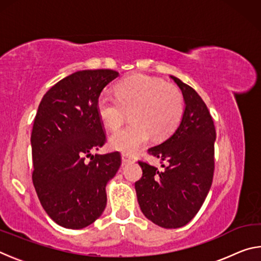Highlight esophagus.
<instances>
[{"label": "esophagus", "mask_w": 261, "mask_h": 261, "mask_svg": "<svg viewBox=\"0 0 261 261\" xmlns=\"http://www.w3.org/2000/svg\"><path fill=\"white\" fill-rule=\"evenodd\" d=\"M131 160H132L131 156H127L126 154H122V162L123 163H127V162H130Z\"/></svg>", "instance_id": "esophagus-1"}]
</instances>
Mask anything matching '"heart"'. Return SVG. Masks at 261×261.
<instances>
[{"instance_id": "1", "label": "heart", "mask_w": 261, "mask_h": 261, "mask_svg": "<svg viewBox=\"0 0 261 261\" xmlns=\"http://www.w3.org/2000/svg\"><path fill=\"white\" fill-rule=\"evenodd\" d=\"M116 96L101 94L96 113L109 130H117L131 113L132 122L110 137V147L127 154L138 152L152 135L163 140L174 134L184 115V98L178 87L159 78L135 74L117 84Z\"/></svg>"}]
</instances>
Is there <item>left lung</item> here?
<instances>
[{
	"label": "left lung",
	"mask_w": 261,
	"mask_h": 261,
	"mask_svg": "<svg viewBox=\"0 0 261 261\" xmlns=\"http://www.w3.org/2000/svg\"><path fill=\"white\" fill-rule=\"evenodd\" d=\"M183 93L185 110L177 129L163 143L148 148L149 155L165 162L162 170L139 161L143 176L135 183L144 215L162 228L190 222L204 204L213 182V118L200 95L174 76Z\"/></svg>",
	"instance_id": "left-lung-1"
}]
</instances>
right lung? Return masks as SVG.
<instances>
[{
	"mask_svg": "<svg viewBox=\"0 0 261 261\" xmlns=\"http://www.w3.org/2000/svg\"><path fill=\"white\" fill-rule=\"evenodd\" d=\"M117 76L110 69L77 71L56 83L39 105L31 135L32 180L43 210L61 227L85 228L106 208V185L121 166V154L91 152L107 140L96 100Z\"/></svg>",
	"mask_w": 261,
	"mask_h": 261,
	"instance_id": "add662e5",
	"label": "right lung"
}]
</instances>
